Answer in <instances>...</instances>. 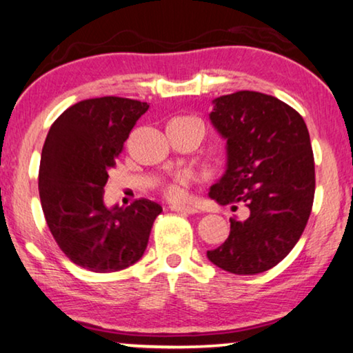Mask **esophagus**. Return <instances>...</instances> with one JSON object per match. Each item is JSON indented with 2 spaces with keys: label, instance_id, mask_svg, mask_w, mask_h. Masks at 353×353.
<instances>
[{
  "label": "esophagus",
  "instance_id": "34e87169",
  "mask_svg": "<svg viewBox=\"0 0 353 353\" xmlns=\"http://www.w3.org/2000/svg\"><path fill=\"white\" fill-rule=\"evenodd\" d=\"M172 211H176V213H186V214H194L197 213V210L191 205H176V203H172L169 207Z\"/></svg>",
  "mask_w": 353,
  "mask_h": 353
}]
</instances>
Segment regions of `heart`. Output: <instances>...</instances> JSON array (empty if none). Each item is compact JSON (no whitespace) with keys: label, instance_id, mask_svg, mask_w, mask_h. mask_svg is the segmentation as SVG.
Instances as JSON below:
<instances>
[{"label":"heart","instance_id":"1","mask_svg":"<svg viewBox=\"0 0 353 353\" xmlns=\"http://www.w3.org/2000/svg\"><path fill=\"white\" fill-rule=\"evenodd\" d=\"M192 181V175L189 172H181L173 178V181L167 184L165 194L169 195L170 199H183L184 192H186V186Z\"/></svg>","mask_w":353,"mask_h":353}]
</instances>
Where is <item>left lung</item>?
<instances>
[{"mask_svg":"<svg viewBox=\"0 0 353 353\" xmlns=\"http://www.w3.org/2000/svg\"><path fill=\"white\" fill-rule=\"evenodd\" d=\"M210 120L225 139V172L210 188L219 205L245 203V221L230 218V235L210 262L233 274L273 268L300 240L316 191L306 123L278 97L236 91L216 97Z\"/></svg>","mask_w":353,"mask_h":353,"instance_id":"1","label":"left lung"}]
</instances>
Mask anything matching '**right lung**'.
<instances>
[{
	"label": "right lung",
	"mask_w": 353,
	"mask_h": 353,
	"mask_svg": "<svg viewBox=\"0 0 353 353\" xmlns=\"http://www.w3.org/2000/svg\"><path fill=\"white\" fill-rule=\"evenodd\" d=\"M146 102L126 97L80 101L47 134L39 165V197L48 229L75 265L94 273L142 259L161 205L148 199L108 208L104 186Z\"/></svg>",
	"instance_id": "right-lung-1"
}]
</instances>
